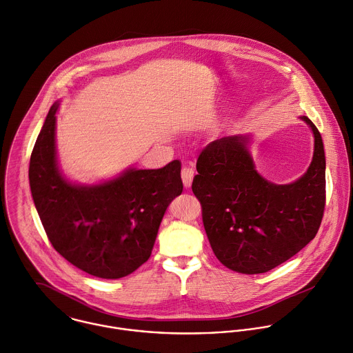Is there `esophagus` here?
Segmentation results:
<instances>
[{
  "mask_svg": "<svg viewBox=\"0 0 353 353\" xmlns=\"http://www.w3.org/2000/svg\"><path fill=\"white\" fill-rule=\"evenodd\" d=\"M194 176H195V170H194L192 166H190V165L183 166V169H181V179H183V183H184L185 188L191 187Z\"/></svg>",
  "mask_w": 353,
  "mask_h": 353,
  "instance_id": "obj_1",
  "label": "esophagus"
}]
</instances>
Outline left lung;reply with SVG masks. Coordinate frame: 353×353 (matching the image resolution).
I'll use <instances>...</instances> for the list:
<instances>
[{"mask_svg": "<svg viewBox=\"0 0 353 353\" xmlns=\"http://www.w3.org/2000/svg\"><path fill=\"white\" fill-rule=\"evenodd\" d=\"M315 151L307 173L292 184L263 179L248 151V136L209 143L196 161L192 192L202 206L210 246L227 268L264 274L292 259L318 234L326 205L322 136L308 117Z\"/></svg>", "mask_w": 353, "mask_h": 353, "instance_id": "left-lung-1", "label": "left lung"}]
</instances>
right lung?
I'll list each match as a JSON object with an SVG mask.
<instances>
[{"label": "right lung", "instance_id": "right-lung-1", "mask_svg": "<svg viewBox=\"0 0 353 353\" xmlns=\"http://www.w3.org/2000/svg\"><path fill=\"white\" fill-rule=\"evenodd\" d=\"M54 103L34 144L28 180L34 205L53 249L89 275L118 279L152 252L169 203L181 194V162L128 169L99 185H74L56 163Z\"/></svg>", "mask_w": 353, "mask_h": 353}]
</instances>
